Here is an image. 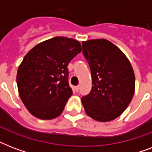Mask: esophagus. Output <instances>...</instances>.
I'll return each instance as SVG.
<instances>
[{
	"label": "esophagus",
	"mask_w": 152,
	"mask_h": 152,
	"mask_svg": "<svg viewBox=\"0 0 152 152\" xmlns=\"http://www.w3.org/2000/svg\"><path fill=\"white\" fill-rule=\"evenodd\" d=\"M75 90H76V92H78L79 90H80V86H76V87H75Z\"/></svg>",
	"instance_id": "esophagus-1"
}]
</instances>
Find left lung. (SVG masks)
I'll return each mask as SVG.
<instances>
[{"label":"left lung","mask_w":152,"mask_h":152,"mask_svg":"<svg viewBox=\"0 0 152 152\" xmlns=\"http://www.w3.org/2000/svg\"><path fill=\"white\" fill-rule=\"evenodd\" d=\"M90 66L92 88L81 99L86 113L98 121H110L125 110L135 91L132 65L120 49L106 39L82 42Z\"/></svg>","instance_id":"left-lung-1"}]
</instances>
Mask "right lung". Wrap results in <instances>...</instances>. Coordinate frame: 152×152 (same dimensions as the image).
<instances>
[{
	"mask_svg": "<svg viewBox=\"0 0 152 152\" xmlns=\"http://www.w3.org/2000/svg\"><path fill=\"white\" fill-rule=\"evenodd\" d=\"M81 52L77 40L54 37L38 44L23 57L16 76L20 99L39 119L58 117L72 90L68 64Z\"/></svg>",
	"mask_w": 152,
	"mask_h": 152,
	"instance_id": "1",
	"label": "right lung"
}]
</instances>
